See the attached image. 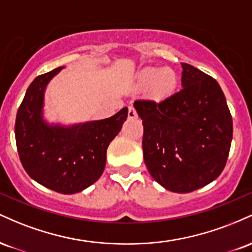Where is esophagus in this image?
<instances>
[{
    "label": "esophagus",
    "mask_w": 252,
    "mask_h": 252,
    "mask_svg": "<svg viewBox=\"0 0 252 252\" xmlns=\"http://www.w3.org/2000/svg\"><path fill=\"white\" fill-rule=\"evenodd\" d=\"M137 116V114H136L135 109L132 108V106H129V110H128V117L129 118H135Z\"/></svg>",
    "instance_id": "34e87169"
}]
</instances>
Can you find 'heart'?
<instances>
[{"label": "heart", "instance_id": "heart-1", "mask_svg": "<svg viewBox=\"0 0 252 252\" xmlns=\"http://www.w3.org/2000/svg\"><path fill=\"white\" fill-rule=\"evenodd\" d=\"M135 83L140 88H149L155 98H164L175 90L176 74L170 68L144 67L136 73Z\"/></svg>", "mask_w": 252, "mask_h": 252}]
</instances>
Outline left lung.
<instances>
[{"label":"left lung","instance_id":"left-lung-1","mask_svg":"<svg viewBox=\"0 0 252 252\" xmlns=\"http://www.w3.org/2000/svg\"><path fill=\"white\" fill-rule=\"evenodd\" d=\"M180 91L134 108L143 124V158L170 192L189 193L216 180L226 164L232 117L216 79L182 63Z\"/></svg>","mask_w":252,"mask_h":252}]
</instances>
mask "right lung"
<instances>
[{"instance_id": "obj_1", "label": "right lung", "mask_w": 252, "mask_h": 252, "mask_svg": "<svg viewBox=\"0 0 252 252\" xmlns=\"http://www.w3.org/2000/svg\"><path fill=\"white\" fill-rule=\"evenodd\" d=\"M36 77L17 110L15 138L20 160L37 184L63 194L82 192L103 174L106 149L128 117V108L100 121L77 124L48 122L45 92L63 70Z\"/></svg>"}]
</instances>
